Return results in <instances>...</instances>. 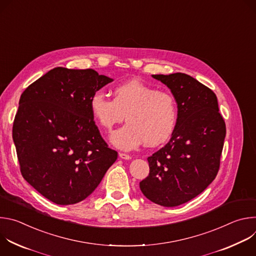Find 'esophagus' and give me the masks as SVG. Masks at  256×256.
Wrapping results in <instances>:
<instances>
[{"label":"esophagus","instance_id":"obj_1","mask_svg":"<svg viewBox=\"0 0 256 256\" xmlns=\"http://www.w3.org/2000/svg\"><path fill=\"white\" fill-rule=\"evenodd\" d=\"M120 157L122 159H124V160H130V159H132V157H130V155L124 154V153H120Z\"/></svg>","mask_w":256,"mask_h":256}]
</instances>
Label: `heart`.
Here are the masks:
<instances>
[{
  "label": "heart",
  "instance_id": "1",
  "mask_svg": "<svg viewBox=\"0 0 256 256\" xmlns=\"http://www.w3.org/2000/svg\"><path fill=\"white\" fill-rule=\"evenodd\" d=\"M91 114L105 130H110L126 116L128 124L112 134V142L122 150H132L144 142L155 147L167 142L178 120L174 95L140 80L122 83L114 89V99L103 91L90 98Z\"/></svg>",
  "mask_w": 256,
  "mask_h": 256
}]
</instances>
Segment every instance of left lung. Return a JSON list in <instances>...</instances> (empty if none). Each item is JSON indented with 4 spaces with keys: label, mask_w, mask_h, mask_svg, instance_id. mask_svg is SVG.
Instances as JSON below:
<instances>
[{
    "label": "left lung",
    "mask_w": 256,
    "mask_h": 256,
    "mask_svg": "<svg viewBox=\"0 0 256 256\" xmlns=\"http://www.w3.org/2000/svg\"><path fill=\"white\" fill-rule=\"evenodd\" d=\"M176 98L178 120L170 140L148 157L150 173L140 182L144 196L163 206L184 204L216 178L226 136L216 94L194 78L152 75Z\"/></svg>",
    "instance_id": "obj_1"
}]
</instances>
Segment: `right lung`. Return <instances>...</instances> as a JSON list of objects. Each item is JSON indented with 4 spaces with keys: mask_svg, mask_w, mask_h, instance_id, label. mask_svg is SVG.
I'll return each instance as SVG.
<instances>
[{
    "mask_svg": "<svg viewBox=\"0 0 256 256\" xmlns=\"http://www.w3.org/2000/svg\"><path fill=\"white\" fill-rule=\"evenodd\" d=\"M112 79L92 68H54L21 94L13 124L20 171L56 204L89 196L118 159L95 124L92 94Z\"/></svg>",
    "mask_w": 256,
    "mask_h": 256,
    "instance_id": "right-lung-1",
    "label": "right lung"
}]
</instances>
